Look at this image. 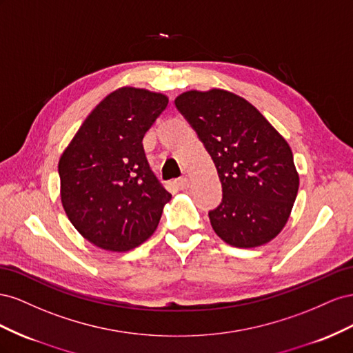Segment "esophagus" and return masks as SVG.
Listing matches in <instances>:
<instances>
[{"instance_id":"obj_1","label":"esophagus","mask_w":353,"mask_h":353,"mask_svg":"<svg viewBox=\"0 0 353 353\" xmlns=\"http://www.w3.org/2000/svg\"><path fill=\"white\" fill-rule=\"evenodd\" d=\"M176 183H177V186L180 188V189H188L189 188V179L185 176V177H179L177 180H176Z\"/></svg>"}]
</instances>
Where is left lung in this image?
Listing matches in <instances>:
<instances>
[{
  "mask_svg": "<svg viewBox=\"0 0 353 353\" xmlns=\"http://www.w3.org/2000/svg\"><path fill=\"white\" fill-rule=\"evenodd\" d=\"M217 168L223 198L208 213L226 244L253 248L285 226L299 190L287 140L259 110L226 90H190L174 100Z\"/></svg>",
  "mask_w": 353,
  "mask_h": 353,
  "instance_id": "left-lung-1",
  "label": "left lung"
}]
</instances>
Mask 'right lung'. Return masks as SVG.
Returning <instances> with one entry per match:
<instances>
[{
    "instance_id": "1",
    "label": "right lung",
    "mask_w": 353,
    "mask_h": 353,
    "mask_svg": "<svg viewBox=\"0 0 353 353\" xmlns=\"http://www.w3.org/2000/svg\"><path fill=\"white\" fill-rule=\"evenodd\" d=\"M167 105L161 93L121 87L92 110L60 157L65 213L99 248L123 253L142 244L171 199L143 149L146 132Z\"/></svg>"
}]
</instances>
